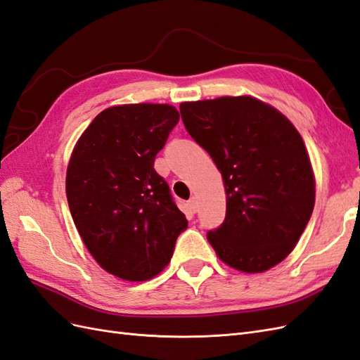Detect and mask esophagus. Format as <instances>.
Returning a JSON list of instances; mask_svg holds the SVG:
<instances>
[{
    "instance_id": "obj_1",
    "label": "esophagus",
    "mask_w": 360,
    "mask_h": 360,
    "mask_svg": "<svg viewBox=\"0 0 360 360\" xmlns=\"http://www.w3.org/2000/svg\"><path fill=\"white\" fill-rule=\"evenodd\" d=\"M188 206H189V209L192 210V212H197V209H198L197 198H195V197H192V198L188 201Z\"/></svg>"
}]
</instances>
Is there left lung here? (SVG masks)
I'll list each match as a JSON object with an SVG mask.
<instances>
[{"mask_svg": "<svg viewBox=\"0 0 360 360\" xmlns=\"http://www.w3.org/2000/svg\"><path fill=\"white\" fill-rule=\"evenodd\" d=\"M189 136L223 175L226 217L207 241L227 266L259 274L293 250L314 206V177L290 120L249 96L180 103Z\"/></svg>", "mask_w": 360, "mask_h": 360, "instance_id": "8db88e82", "label": "left lung"}]
</instances>
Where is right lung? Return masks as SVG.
Wrapping results in <instances>:
<instances>
[{"instance_id":"add662e5","label":"right lung","mask_w":360,"mask_h":360,"mask_svg":"<svg viewBox=\"0 0 360 360\" xmlns=\"http://www.w3.org/2000/svg\"><path fill=\"white\" fill-rule=\"evenodd\" d=\"M163 103L103 110L77 140L67 169V201L77 232L108 274L146 281L168 264L185 214L154 169L179 124Z\"/></svg>"}]
</instances>
